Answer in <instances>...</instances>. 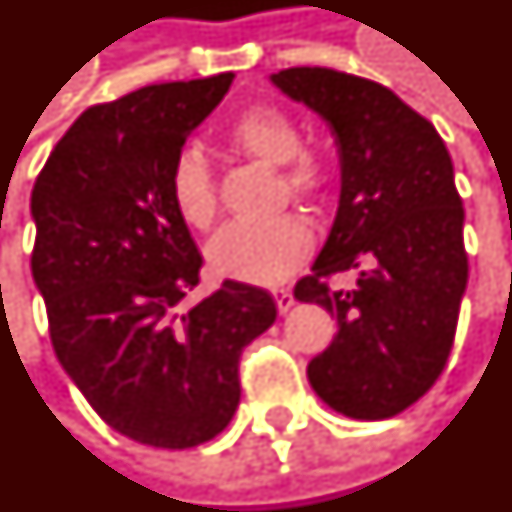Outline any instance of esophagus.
<instances>
[{"mask_svg": "<svg viewBox=\"0 0 512 512\" xmlns=\"http://www.w3.org/2000/svg\"><path fill=\"white\" fill-rule=\"evenodd\" d=\"M274 299H277V310H280V313H288V310H291V307L296 305V299H293V293H291V291H285V288H282V291L274 293Z\"/></svg>", "mask_w": 512, "mask_h": 512, "instance_id": "esophagus-1", "label": "esophagus"}]
</instances>
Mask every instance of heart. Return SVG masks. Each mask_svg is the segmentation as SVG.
<instances>
[{"mask_svg": "<svg viewBox=\"0 0 512 512\" xmlns=\"http://www.w3.org/2000/svg\"><path fill=\"white\" fill-rule=\"evenodd\" d=\"M230 144L268 166H282L285 191L293 196H321L330 188V160L302 146L299 124L280 107H252L232 121ZM169 196L188 227L207 230L219 216V188L205 157L182 152L169 171ZM313 252V230L302 216L271 221H232L207 249L210 268L224 280L274 288L291 280Z\"/></svg>", "mask_w": 512, "mask_h": 512, "instance_id": "obj_1", "label": "heart"}]
</instances>
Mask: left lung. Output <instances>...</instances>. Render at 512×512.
I'll use <instances>...</instances> for the list:
<instances>
[{"label": "left lung", "instance_id": "left-lung-1", "mask_svg": "<svg viewBox=\"0 0 512 512\" xmlns=\"http://www.w3.org/2000/svg\"><path fill=\"white\" fill-rule=\"evenodd\" d=\"M271 80L330 121L341 152L335 224L293 288L338 324L307 380L343 416L391 418L438 382L455 343L468 255L452 157L432 121L380 82L318 66ZM349 267L356 288L332 292Z\"/></svg>", "mask_w": 512, "mask_h": 512}]
</instances>
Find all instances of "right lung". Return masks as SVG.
Here are the masks:
<instances>
[{
  "mask_svg": "<svg viewBox=\"0 0 512 512\" xmlns=\"http://www.w3.org/2000/svg\"><path fill=\"white\" fill-rule=\"evenodd\" d=\"M232 80L160 82L91 105L32 188V277L57 360L105 424L157 449H191L230 424L241 352L277 318L271 293L235 280L185 305L202 255L171 205L169 171Z\"/></svg>",
  "mask_w": 512,
  "mask_h": 512,
  "instance_id": "obj_1",
  "label": "right lung"
}]
</instances>
